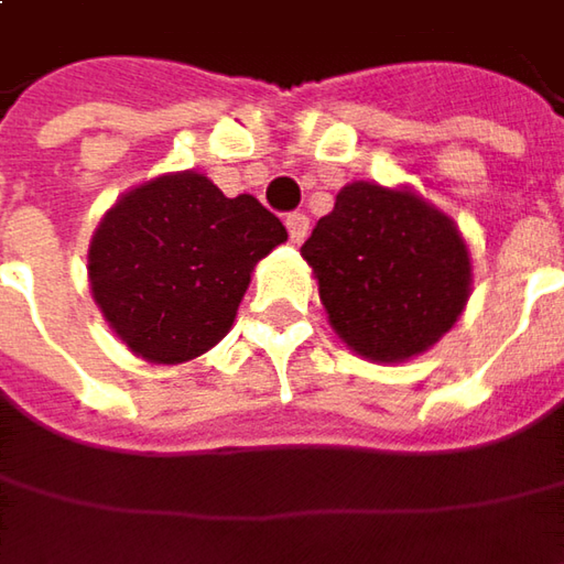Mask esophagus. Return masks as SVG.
<instances>
[{
  "instance_id": "34e87169",
  "label": "esophagus",
  "mask_w": 564,
  "mask_h": 564,
  "mask_svg": "<svg viewBox=\"0 0 564 564\" xmlns=\"http://www.w3.org/2000/svg\"><path fill=\"white\" fill-rule=\"evenodd\" d=\"M285 228H289L294 245H301V241L307 238V231H311V219H307L304 213H289V216H285Z\"/></svg>"
}]
</instances>
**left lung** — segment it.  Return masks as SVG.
I'll list each match as a JSON object with an SVG mask.
<instances>
[{
    "mask_svg": "<svg viewBox=\"0 0 564 564\" xmlns=\"http://www.w3.org/2000/svg\"><path fill=\"white\" fill-rule=\"evenodd\" d=\"M301 257L314 267L338 338L379 364L433 348L470 294L462 231L408 187L345 185Z\"/></svg>",
    "mask_w": 564,
    "mask_h": 564,
    "instance_id": "1",
    "label": "left lung"
}]
</instances>
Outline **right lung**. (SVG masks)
I'll use <instances>...</instances> for the list:
<instances>
[{
  "label": "right lung",
  "instance_id": "obj_1",
  "mask_svg": "<svg viewBox=\"0 0 564 564\" xmlns=\"http://www.w3.org/2000/svg\"><path fill=\"white\" fill-rule=\"evenodd\" d=\"M285 238L257 197H226L200 172L160 175L102 216L87 250L90 292L138 358L185 364L226 338L250 272Z\"/></svg>",
  "mask_w": 564,
  "mask_h": 564
}]
</instances>
